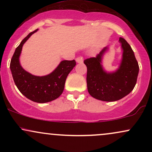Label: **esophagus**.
<instances>
[{
	"label": "esophagus",
	"instance_id": "34e87169",
	"mask_svg": "<svg viewBox=\"0 0 152 152\" xmlns=\"http://www.w3.org/2000/svg\"><path fill=\"white\" fill-rule=\"evenodd\" d=\"M83 57L80 56H78V58H76V62L79 63V64H81V63H83Z\"/></svg>",
	"mask_w": 152,
	"mask_h": 152
}]
</instances>
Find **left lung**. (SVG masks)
<instances>
[{
    "instance_id": "1",
    "label": "left lung",
    "mask_w": 152,
    "mask_h": 152,
    "mask_svg": "<svg viewBox=\"0 0 152 152\" xmlns=\"http://www.w3.org/2000/svg\"><path fill=\"white\" fill-rule=\"evenodd\" d=\"M123 50L118 69L107 72L102 66V58L109 47H105L96 57L84 60L87 67L86 82L88 93L92 97L104 101L115 102L124 98L134 89L137 83L139 67L130 45L119 38Z\"/></svg>"
}]
</instances>
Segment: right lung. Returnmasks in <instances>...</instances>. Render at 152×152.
Returning a JSON list of instances; mask_svg holds the SVG:
<instances>
[{
    "mask_svg": "<svg viewBox=\"0 0 152 152\" xmlns=\"http://www.w3.org/2000/svg\"><path fill=\"white\" fill-rule=\"evenodd\" d=\"M37 31L36 29L30 33L15 48L10 61V69L15 86L23 95L34 102L46 103L61 95L66 78L76 64L75 60L62 61L55 70L43 76H34L24 70L19 61L23 46Z\"/></svg>",
    "mask_w": 152,
    "mask_h": 152,
    "instance_id": "1",
    "label": "right lung"
}]
</instances>
